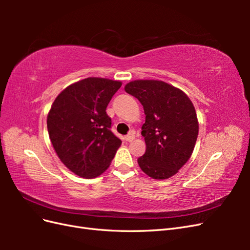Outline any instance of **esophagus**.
<instances>
[{
	"label": "esophagus",
	"mask_w": 250,
	"mask_h": 250,
	"mask_svg": "<svg viewBox=\"0 0 250 250\" xmlns=\"http://www.w3.org/2000/svg\"><path fill=\"white\" fill-rule=\"evenodd\" d=\"M134 138H135V132L134 131H130L129 133H128L126 137H125V140L127 141V142H132L133 140H134Z\"/></svg>",
	"instance_id": "obj_1"
}]
</instances>
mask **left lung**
<instances>
[{
	"label": "left lung",
	"mask_w": 250,
	"mask_h": 250,
	"mask_svg": "<svg viewBox=\"0 0 250 250\" xmlns=\"http://www.w3.org/2000/svg\"><path fill=\"white\" fill-rule=\"evenodd\" d=\"M125 92L137 98L146 115L142 126L146 152L140 168L154 179H167L188 161L198 137V121L188 97L168 83L134 80Z\"/></svg>",
	"instance_id": "obj_1"
}]
</instances>
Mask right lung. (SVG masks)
<instances>
[{
    "label": "right lung",
    "mask_w": 250,
    "mask_h": 250,
    "mask_svg": "<svg viewBox=\"0 0 250 250\" xmlns=\"http://www.w3.org/2000/svg\"><path fill=\"white\" fill-rule=\"evenodd\" d=\"M120 81L89 77L60 93L48 113L53 148L67 169L83 178L106 170L122 144L110 130L106 107Z\"/></svg>",
    "instance_id": "add662e5"
}]
</instances>
